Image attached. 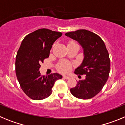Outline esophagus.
<instances>
[{"label": "esophagus", "instance_id": "1", "mask_svg": "<svg viewBox=\"0 0 125 125\" xmlns=\"http://www.w3.org/2000/svg\"><path fill=\"white\" fill-rule=\"evenodd\" d=\"M63 78L65 79H69L70 78H69V76H63Z\"/></svg>", "mask_w": 125, "mask_h": 125}]
</instances>
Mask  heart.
Masks as SVG:
<instances>
[{
	"mask_svg": "<svg viewBox=\"0 0 125 125\" xmlns=\"http://www.w3.org/2000/svg\"><path fill=\"white\" fill-rule=\"evenodd\" d=\"M69 43H75L74 42H71ZM71 69V64L66 61H62L57 65V69L58 71L62 73H68Z\"/></svg>",
	"mask_w": 125,
	"mask_h": 125,
	"instance_id": "1",
	"label": "heart"
}]
</instances>
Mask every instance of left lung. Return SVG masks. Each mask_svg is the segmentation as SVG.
I'll list each match as a JSON object with an SVG mask.
<instances>
[{"mask_svg":"<svg viewBox=\"0 0 125 125\" xmlns=\"http://www.w3.org/2000/svg\"><path fill=\"white\" fill-rule=\"evenodd\" d=\"M82 46L84 57L82 64L75 69L76 74L86 75L70 91L76 98L88 100L95 96L103 89L109 77L110 59L102 39L97 34L85 29L65 34Z\"/></svg>","mask_w":125,"mask_h":125,"instance_id":"left-lung-1","label":"left lung"}]
</instances>
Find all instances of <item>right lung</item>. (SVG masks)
Here are the masks:
<instances>
[{"instance_id": "right-lung-1", "label": "right lung", "mask_w": 125, "mask_h": 125, "mask_svg": "<svg viewBox=\"0 0 125 125\" xmlns=\"http://www.w3.org/2000/svg\"><path fill=\"white\" fill-rule=\"evenodd\" d=\"M60 32L48 29H39L25 36L15 59V73L21 88L27 96L34 100L49 97L56 80L62 76L53 73L42 76L41 64L49 57L53 43L62 36Z\"/></svg>"}]
</instances>
